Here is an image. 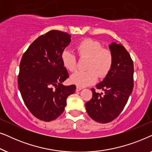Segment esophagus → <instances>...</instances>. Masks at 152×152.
<instances>
[{
    "instance_id": "obj_1",
    "label": "esophagus",
    "mask_w": 152,
    "mask_h": 152,
    "mask_svg": "<svg viewBox=\"0 0 152 152\" xmlns=\"http://www.w3.org/2000/svg\"><path fill=\"white\" fill-rule=\"evenodd\" d=\"M82 89V87H80V86H77V87H76V91H81Z\"/></svg>"
}]
</instances>
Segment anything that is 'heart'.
<instances>
[{
    "label": "heart",
    "mask_w": 152,
    "mask_h": 152,
    "mask_svg": "<svg viewBox=\"0 0 152 152\" xmlns=\"http://www.w3.org/2000/svg\"><path fill=\"white\" fill-rule=\"evenodd\" d=\"M77 53L80 58H88L86 71L78 70L70 76L72 84L78 86H86L95 83L98 77H104L109 73L113 65V55L109 50L103 48L97 41L91 39H84L76 46ZM63 66L69 71L77 68V57L69 50H65L61 54Z\"/></svg>",
    "instance_id": "1"
}]
</instances>
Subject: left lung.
<instances>
[{"mask_svg": "<svg viewBox=\"0 0 152 152\" xmlns=\"http://www.w3.org/2000/svg\"><path fill=\"white\" fill-rule=\"evenodd\" d=\"M109 49L113 55L111 70L102 82L96 85L104 93L91 88L93 96L86 103L87 113L99 123H108L120 115L134 88V64L123 45L112 43Z\"/></svg>", "mask_w": 152, "mask_h": 152, "instance_id": "1", "label": "left lung"}]
</instances>
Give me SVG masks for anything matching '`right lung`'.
I'll use <instances>...</instances> for the list:
<instances>
[{
	"instance_id": "1",
	"label": "right lung",
	"mask_w": 152,
	"mask_h": 152,
	"mask_svg": "<svg viewBox=\"0 0 152 152\" xmlns=\"http://www.w3.org/2000/svg\"><path fill=\"white\" fill-rule=\"evenodd\" d=\"M70 37L61 31H49L33 41L20 62L18 85L22 98L31 113L43 121L57 119L67 97L75 91V85L62 84L69 75L61 54Z\"/></svg>"
}]
</instances>
